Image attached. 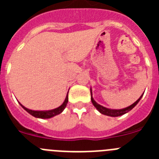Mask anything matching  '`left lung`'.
<instances>
[{"label":"left lung","instance_id":"obj_1","mask_svg":"<svg viewBox=\"0 0 159 159\" xmlns=\"http://www.w3.org/2000/svg\"><path fill=\"white\" fill-rule=\"evenodd\" d=\"M90 90H91V99H92V102L93 103L94 107H95L96 108L97 110L99 111L101 114H102V115H105V116H111V117H118V116H123V115H124V114L129 112L130 110H132V109H133V108H134V107L138 104V102H139L140 99H141V98L143 97V95H142L139 98V99H138L137 101H135V102H134L133 104L130 105V106L127 107L123 108V109H110V108L105 107L102 106V105L99 104L98 102H95V101L94 100L93 97H92V88H91V89Z\"/></svg>","mask_w":159,"mask_h":159}]
</instances>
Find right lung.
<instances>
[{
    "instance_id": "1",
    "label": "right lung",
    "mask_w": 159,
    "mask_h": 159,
    "mask_svg": "<svg viewBox=\"0 0 159 159\" xmlns=\"http://www.w3.org/2000/svg\"><path fill=\"white\" fill-rule=\"evenodd\" d=\"M68 102V95L67 94L66 95V98L64 99V102L62 104L60 105V107H58L57 108H55V109H52V110H48V111H34V110H31V109H29V108L25 107V106L19 102L20 105L22 107L25 109L28 113H29L31 116H34L36 118H39V119H50V118H52L54 116H57V115H60V113H62L64 111V110L65 109L66 106H67V103Z\"/></svg>"
}]
</instances>
